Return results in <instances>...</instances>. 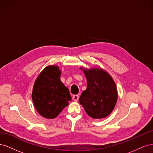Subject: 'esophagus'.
Returning a JSON list of instances; mask_svg holds the SVG:
<instances>
[{
	"label": "esophagus",
	"mask_w": 153,
	"mask_h": 153,
	"mask_svg": "<svg viewBox=\"0 0 153 153\" xmlns=\"http://www.w3.org/2000/svg\"><path fill=\"white\" fill-rule=\"evenodd\" d=\"M78 98H79V96L78 94H75L73 96V100L75 101H77L78 100Z\"/></svg>",
	"instance_id": "34e87169"
}]
</instances>
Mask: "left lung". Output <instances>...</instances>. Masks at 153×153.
Here are the masks:
<instances>
[{
	"mask_svg": "<svg viewBox=\"0 0 153 153\" xmlns=\"http://www.w3.org/2000/svg\"><path fill=\"white\" fill-rule=\"evenodd\" d=\"M81 69L87 78V87L80 97V103L92 118L108 116L115 107L118 96L113 78L101 68Z\"/></svg>",
	"mask_w": 153,
	"mask_h": 153,
	"instance_id": "8db88e82",
	"label": "left lung"
}]
</instances>
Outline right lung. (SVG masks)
Masks as SVG:
<instances>
[{"mask_svg": "<svg viewBox=\"0 0 153 153\" xmlns=\"http://www.w3.org/2000/svg\"><path fill=\"white\" fill-rule=\"evenodd\" d=\"M61 74L58 66H48L35 81L32 99L36 110L43 117L55 118L71 101L68 89L60 78Z\"/></svg>", "mask_w": 153, "mask_h": 153, "instance_id": "right-lung-1", "label": "right lung"}]
</instances>
